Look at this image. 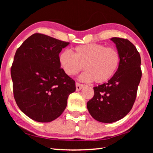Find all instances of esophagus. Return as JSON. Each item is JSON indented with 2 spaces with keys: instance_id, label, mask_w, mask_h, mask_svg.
<instances>
[{
  "instance_id": "esophagus-1",
  "label": "esophagus",
  "mask_w": 153,
  "mask_h": 153,
  "mask_svg": "<svg viewBox=\"0 0 153 153\" xmlns=\"http://www.w3.org/2000/svg\"><path fill=\"white\" fill-rule=\"evenodd\" d=\"M76 91H79V90H81L83 88V87H84V85L80 84L79 83H76Z\"/></svg>"
}]
</instances>
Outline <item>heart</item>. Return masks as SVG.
I'll list each match as a JSON object with an SVG mask.
<instances>
[{
	"mask_svg": "<svg viewBox=\"0 0 153 153\" xmlns=\"http://www.w3.org/2000/svg\"><path fill=\"white\" fill-rule=\"evenodd\" d=\"M59 61L65 73L75 76L84 69L86 71L79 76L84 82L101 84L107 82L117 71L120 63V56L114 48L100 44L79 45L74 48V53L65 50L59 55Z\"/></svg>",
	"mask_w": 153,
	"mask_h": 153,
	"instance_id": "obj_1",
	"label": "heart"
}]
</instances>
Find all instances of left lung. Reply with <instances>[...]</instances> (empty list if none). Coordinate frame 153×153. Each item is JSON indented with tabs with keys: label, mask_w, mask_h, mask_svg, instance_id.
Instances as JSON below:
<instances>
[{
	"label": "left lung",
	"mask_w": 153,
	"mask_h": 153,
	"mask_svg": "<svg viewBox=\"0 0 153 153\" xmlns=\"http://www.w3.org/2000/svg\"><path fill=\"white\" fill-rule=\"evenodd\" d=\"M111 40L120 54V65L108 82L94 88V97L87 102L92 117L106 123L120 120L130 111L142 77L140 55L135 46L123 38Z\"/></svg>",
	"instance_id": "1"
}]
</instances>
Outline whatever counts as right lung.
I'll return each mask as SVG.
<instances>
[{
	"label": "right lung",
	"instance_id": "obj_1",
	"mask_svg": "<svg viewBox=\"0 0 153 153\" xmlns=\"http://www.w3.org/2000/svg\"><path fill=\"white\" fill-rule=\"evenodd\" d=\"M69 45L41 33L30 36L15 53L11 74L18 107L38 122L55 120L65 109L76 82L61 68L59 55Z\"/></svg>",
	"mask_w": 153,
	"mask_h": 153
}]
</instances>
